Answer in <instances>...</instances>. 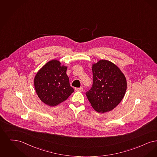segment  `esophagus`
I'll use <instances>...</instances> for the list:
<instances>
[{
	"mask_svg": "<svg viewBox=\"0 0 157 157\" xmlns=\"http://www.w3.org/2000/svg\"><path fill=\"white\" fill-rule=\"evenodd\" d=\"M75 91H80V92H82V91H83V89H82V87H80V88H75Z\"/></svg>",
	"mask_w": 157,
	"mask_h": 157,
	"instance_id": "1",
	"label": "esophagus"
}]
</instances>
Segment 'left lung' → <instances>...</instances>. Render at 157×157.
I'll return each mask as SVG.
<instances>
[{"label":"left lung","mask_w":157,"mask_h":157,"mask_svg":"<svg viewBox=\"0 0 157 157\" xmlns=\"http://www.w3.org/2000/svg\"><path fill=\"white\" fill-rule=\"evenodd\" d=\"M93 86L86 94L98 113L114 109L123 100L127 81L121 71L110 61L102 60L93 65Z\"/></svg>","instance_id":"8db88e82"}]
</instances>
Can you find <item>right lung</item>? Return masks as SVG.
<instances>
[{
  "instance_id": "add662e5",
  "label": "right lung",
  "mask_w": 157,
  "mask_h": 157,
  "mask_svg": "<svg viewBox=\"0 0 157 157\" xmlns=\"http://www.w3.org/2000/svg\"><path fill=\"white\" fill-rule=\"evenodd\" d=\"M67 67L59 61H48L34 77V87L41 101L50 106L63 102L74 91L66 75Z\"/></svg>"
}]
</instances>
